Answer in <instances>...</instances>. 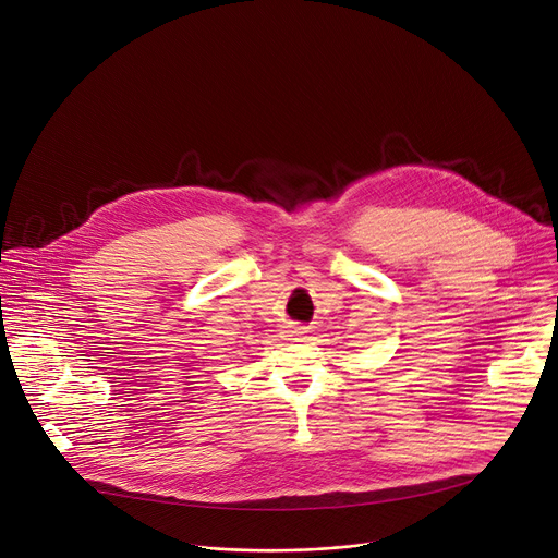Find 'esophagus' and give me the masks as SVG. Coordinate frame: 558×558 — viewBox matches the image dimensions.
<instances>
[{"label":"esophagus","instance_id":"34e87169","mask_svg":"<svg viewBox=\"0 0 558 558\" xmlns=\"http://www.w3.org/2000/svg\"><path fill=\"white\" fill-rule=\"evenodd\" d=\"M288 339H292V341H302V339H306V330H304L302 326H292V328L288 330Z\"/></svg>","mask_w":558,"mask_h":558}]
</instances>
